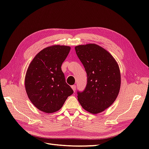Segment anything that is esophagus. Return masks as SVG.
<instances>
[{"label": "esophagus", "mask_w": 149, "mask_h": 149, "mask_svg": "<svg viewBox=\"0 0 149 149\" xmlns=\"http://www.w3.org/2000/svg\"><path fill=\"white\" fill-rule=\"evenodd\" d=\"M71 88L73 89V90L74 91V92H75V90H76V86H75V85L71 86Z\"/></svg>", "instance_id": "1"}]
</instances>
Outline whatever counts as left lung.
Here are the masks:
<instances>
[{"label":"left lung","instance_id":"left-lung-1","mask_svg":"<svg viewBox=\"0 0 149 149\" xmlns=\"http://www.w3.org/2000/svg\"><path fill=\"white\" fill-rule=\"evenodd\" d=\"M74 48L88 76L84 90L78 91V101L90 113H100L113 104L119 94V65L109 52L96 44L81 45Z\"/></svg>","mask_w":149,"mask_h":149}]
</instances>
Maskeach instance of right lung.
Returning a JSON list of instances; mask_svg holds the SVG:
<instances>
[{"label":"right lung","mask_w":149,"mask_h":149,"mask_svg":"<svg viewBox=\"0 0 149 149\" xmlns=\"http://www.w3.org/2000/svg\"><path fill=\"white\" fill-rule=\"evenodd\" d=\"M70 47L53 45L40 51L26 71L25 87L30 101L40 111L53 113L59 111L73 93L66 83L61 66Z\"/></svg>","instance_id":"add662e5"}]
</instances>
